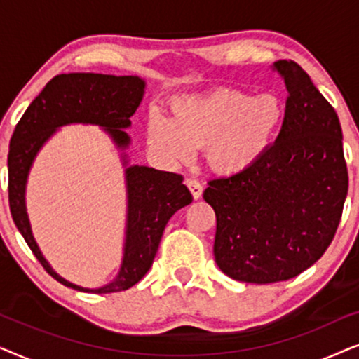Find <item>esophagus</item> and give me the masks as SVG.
I'll use <instances>...</instances> for the list:
<instances>
[{
  "label": "esophagus",
  "mask_w": 359,
  "mask_h": 359,
  "mask_svg": "<svg viewBox=\"0 0 359 359\" xmlns=\"http://www.w3.org/2000/svg\"><path fill=\"white\" fill-rule=\"evenodd\" d=\"M186 186H188V188H189L191 194H193L194 199H199L201 196H203V184H201L198 180L188 178V180H186Z\"/></svg>",
  "instance_id": "obj_1"
}]
</instances>
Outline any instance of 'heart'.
<instances>
[{
  "label": "heart",
  "instance_id": "obj_1",
  "mask_svg": "<svg viewBox=\"0 0 359 359\" xmlns=\"http://www.w3.org/2000/svg\"><path fill=\"white\" fill-rule=\"evenodd\" d=\"M284 117L276 95L252 96L232 88L178 101L171 119L151 114L147 122L150 149L170 161H188L194 149H205V160L220 175L252 168L271 144Z\"/></svg>",
  "mask_w": 359,
  "mask_h": 359
}]
</instances>
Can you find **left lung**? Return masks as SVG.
Instances as JSON below:
<instances>
[{"label":"left lung","instance_id":"left-lung-1","mask_svg":"<svg viewBox=\"0 0 359 359\" xmlns=\"http://www.w3.org/2000/svg\"><path fill=\"white\" fill-rule=\"evenodd\" d=\"M287 88L276 142L252 168L208 181L215 212L214 257L235 281L291 279L325 253L348 193L335 109L292 60L274 63Z\"/></svg>","mask_w":359,"mask_h":359}]
</instances>
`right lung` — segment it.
Listing matches in <instances>:
<instances>
[{
	"label": "right lung",
	"instance_id": "1",
	"mask_svg": "<svg viewBox=\"0 0 359 359\" xmlns=\"http://www.w3.org/2000/svg\"><path fill=\"white\" fill-rule=\"evenodd\" d=\"M145 83L139 76H116L101 73H63L53 76L31 102L13 132L8 154V199L14 224L36 255L39 263L53 279L76 291L107 294L126 291L149 271L158 250L161 235L171 215L193 203L183 184V176L149 166L126 170L129 210L124 259L114 281L100 289H85L65 281L42 257L24 204V189L34 156L57 127L85 122L97 124L109 132L121 149L129 145L124 127L144 97Z\"/></svg>",
	"mask_w": 359,
	"mask_h": 359
}]
</instances>
